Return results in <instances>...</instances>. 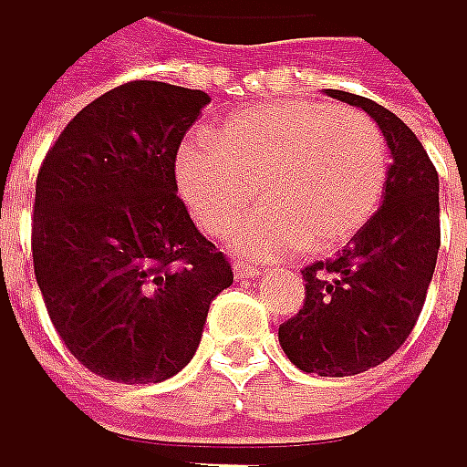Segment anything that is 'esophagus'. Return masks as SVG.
<instances>
[{
	"mask_svg": "<svg viewBox=\"0 0 467 467\" xmlns=\"http://www.w3.org/2000/svg\"><path fill=\"white\" fill-rule=\"evenodd\" d=\"M263 274V268L260 265H254V263H235V276L238 279H252V276H260Z\"/></svg>",
	"mask_w": 467,
	"mask_h": 467,
	"instance_id": "obj_1",
	"label": "esophagus"
}]
</instances>
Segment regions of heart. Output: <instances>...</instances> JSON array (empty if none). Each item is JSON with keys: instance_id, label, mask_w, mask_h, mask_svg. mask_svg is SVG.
I'll return each mask as SVG.
<instances>
[{"instance_id": "b5f03b06", "label": "heart", "mask_w": 467, "mask_h": 467, "mask_svg": "<svg viewBox=\"0 0 467 467\" xmlns=\"http://www.w3.org/2000/svg\"><path fill=\"white\" fill-rule=\"evenodd\" d=\"M213 140L180 146L177 188L210 235L235 229L260 196L263 207L235 238L244 254L343 246L382 202L388 149L359 110L307 99L268 102L229 116Z\"/></svg>"}]
</instances>
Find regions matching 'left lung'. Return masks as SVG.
<instances>
[{"mask_svg": "<svg viewBox=\"0 0 467 467\" xmlns=\"http://www.w3.org/2000/svg\"><path fill=\"white\" fill-rule=\"evenodd\" d=\"M327 96L368 113L390 149L382 207L329 263L302 271L305 307L279 324V346L307 374L354 377L412 332L441 249V182L415 132L388 108L346 90Z\"/></svg>", "mask_w": 467, "mask_h": 467, "instance_id": "obj_1", "label": "left lung"}]
</instances>
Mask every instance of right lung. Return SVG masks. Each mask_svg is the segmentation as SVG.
Instances as JSON below:
<instances>
[{
    "label": "right lung",
    "instance_id": "obj_1",
    "mask_svg": "<svg viewBox=\"0 0 467 467\" xmlns=\"http://www.w3.org/2000/svg\"><path fill=\"white\" fill-rule=\"evenodd\" d=\"M204 105V90L119 85L68 121L38 171L36 279L68 351L105 379L180 374L210 302L232 285L177 196V151Z\"/></svg>",
    "mask_w": 467,
    "mask_h": 467
}]
</instances>
